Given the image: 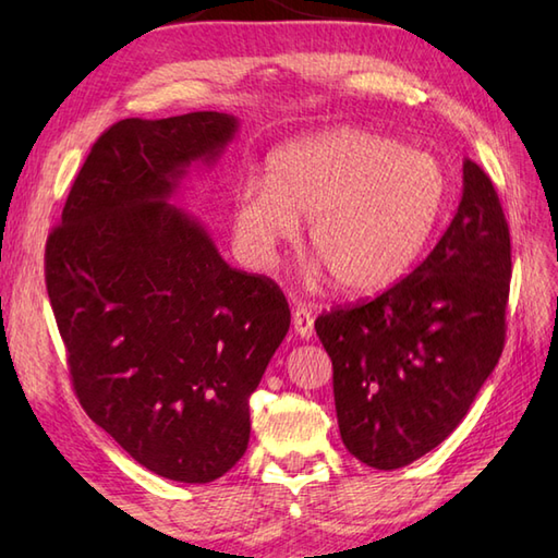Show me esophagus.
<instances>
[{"instance_id":"34e87169","label":"esophagus","mask_w":558,"mask_h":558,"mask_svg":"<svg viewBox=\"0 0 558 558\" xmlns=\"http://www.w3.org/2000/svg\"><path fill=\"white\" fill-rule=\"evenodd\" d=\"M292 328L302 340H310L314 336V314L310 310H304V306H298V310L292 312Z\"/></svg>"}]
</instances>
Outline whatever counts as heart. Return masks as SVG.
Masks as SVG:
<instances>
[{
    "mask_svg": "<svg viewBox=\"0 0 558 558\" xmlns=\"http://www.w3.org/2000/svg\"><path fill=\"white\" fill-rule=\"evenodd\" d=\"M444 204L446 172L429 153L366 129H333L278 148L266 182L236 184L232 230L246 264L266 268L306 218L310 276L326 270L340 294L366 298L405 276Z\"/></svg>",
    "mask_w": 558,
    "mask_h": 558,
    "instance_id": "heart-1",
    "label": "heart"
}]
</instances>
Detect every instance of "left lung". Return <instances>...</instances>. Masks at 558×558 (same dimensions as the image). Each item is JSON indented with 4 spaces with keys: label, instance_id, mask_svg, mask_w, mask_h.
<instances>
[{
    "label": "left lung",
    "instance_id": "left-lung-1",
    "mask_svg": "<svg viewBox=\"0 0 558 558\" xmlns=\"http://www.w3.org/2000/svg\"><path fill=\"white\" fill-rule=\"evenodd\" d=\"M508 282L511 234L499 196L465 158L458 213L434 252L376 300L314 324L354 458L398 470L456 429L504 352Z\"/></svg>",
    "mask_w": 558,
    "mask_h": 558
}]
</instances>
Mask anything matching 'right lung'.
Here are the masks:
<instances>
[{
	"mask_svg": "<svg viewBox=\"0 0 558 558\" xmlns=\"http://www.w3.org/2000/svg\"><path fill=\"white\" fill-rule=\"evenodd\" d=\"M240 120L189 112L112 124L47 236L45 282L88 417L165 480L222 477L248 444V398L290 328L270 278L225 264L177 204Z\"/></svg>",
	"mask_w": 558,
	"mask_h": 558,
	"instance_id": "right-lung-1",
	"label": "right lung"
}]
</instances>
